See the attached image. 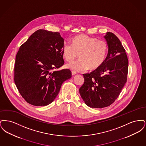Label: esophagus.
Masks as SVG:
<instances>
[{
	"label": "esophagus",
	"instance_id": "obj_1",
	"mask_svg": "<svg viewBox=\"0 0 146 146\" xmlns=\"http://www.w3.org/2000/svg\"><path fill=\"white\" fill-rule=\"evenodd\" d=\"M72 74L73 76H74V75L76 74V72H74V71H72Z\"/></svg>",
	"mask_w": 146,
	"mask_h": 146
}]
</instances>
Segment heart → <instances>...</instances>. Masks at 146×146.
<instances>
[{
  "label": "heart",
  "mask_w": 146,
  "mask_h": 146,
  "mask_svg": "<svg viewBox=\"0 0 146 146\" xmlns=\"http://www.w3.org/2000/svg\"><path fill=\"white\" fill-rule=\"evenodd\" d=\"M107 52L106 42L86 35L75 36L72 39V45L66 44L62 48L63 57L68 62H72L79 53L80 59L67 65L75 71L97 70L104 62Z\"/></svg>",
  "instance_id": "b5f03b06"
}]
</instances>
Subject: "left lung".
<instances>
[{"label": "left lung", "instance_id": "obj_1", "mask_svg": "<svg viewBox=\"0 0 146 146\" xmlns=\"http://www.w3.org/2000/svg\"><path fill=\"white\" fill-rule=\"evenodd\" d=\"M108 52L104 63L97 70L83 74L84 83L79 89L84 102L93 108L112 104L126 83L128 59L118 37L111 32L104 36Z\"/></svg>", "mask_w": 146, "mask_h": 146}]
</instances>
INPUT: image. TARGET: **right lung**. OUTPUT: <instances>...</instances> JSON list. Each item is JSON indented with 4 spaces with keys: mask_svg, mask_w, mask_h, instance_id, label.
Returning a JSON list of instances; mask_svg holds the SVG:
<instances>
[{
    "mask_svg": "<svg viewBox=\"0 0 146 146\" xmlns=\"http://www.w3.org/2000/svg\"><path fill=\"white\" fill-rule=\"evenodd\" d=\"M64 39L60 33L39 29L20 46L16 56L14 81L29 104L45 106L54 101L63 83L72 77L64 64Z\"/></svg>",
    "mask_w": 146,
    "mask_h": 146,
    "instance_id": "right-lung-1",
    "label": "right lung"
}]
</instances>
